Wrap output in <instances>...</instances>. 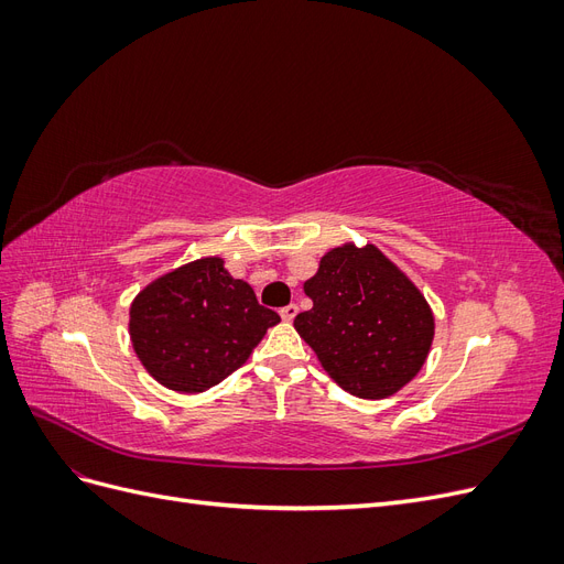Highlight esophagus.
Segmentation results:
<instances>
[{
	"mask_svg": "<svg viewBox=\"0 0 564 564\" xmlns=\"http://www.w3.org/2000/svg\"><path fill=\"white\" fill-rule=\"evenodd\" d=\"M296 313H299V305H296V303H289V305H284V308L280 311V315H282L284 322H292V319L296 317Z\"/></svg>",
	"mask_w": 564,
	"mask_h": 564,
	"instance_id": "esophagus-1",
	"label": "esophagus"
}]
</instances>
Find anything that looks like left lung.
<instances>
[{"label": "left lung", "instance_id": "obj_1", "mask_svg": "<svg viewBox=\"0 0 564 564\" xmlns=\"http://www.w3.org/2000/svg\"><path fill=\"white\" fill-rule=\"evenodd\" d=\"M303 292L313 308L294 327L350 395L390 398L421 371L435 336L433 311L379 247L329 249Z\"/></svg>", "mask_w": 564, "mask_h": 564}]
</instances>
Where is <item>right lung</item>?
Masks as SVG:
<instances>
[{
  "instance_id": "right-lung-1",
  "label": "right lung",
  "mask_w": 564,
  "mask_h": 564,
  "mask_svg": "<svg viewBox=\"0 0 564 564\" xmlns=\"http://www.w3.org/2000/svg\"><path fill=\"white\" fill-rule=\"evenodd\" d=\"M280 315L207 256L152 280L129 308L141 365L176 392H204L240 369Z\"/></svg>"
}]
</instances>
